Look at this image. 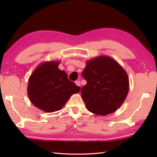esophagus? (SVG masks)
I'll return each mask as SVG.
<instances>
[{
	"mask_svg": "<svg viewBox=\"0 0 157 157\" xmlns=\"http://www.w3.org/2000/svg\"><path fill=\"white\" fill-rule=\"evenodd\" d=\"M75 84H76V86H81V82H79V81H75Z\"/></svg>",
	"mask_w": 157,
	"mask_h": 157,
	"instance_id": "esophagus-1",
	"label": "esophagus"
}]
</instances>
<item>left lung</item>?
<instances>
[{
  "label": "left lung",
  "instance_id": "8db88e82",
  "mask_svg": "<svg viewBox=\"0 0 157 157\" xmlns=\"http://www.w3.org/2000/svg\"><path fill=\"white\" fill-rule=\"evenodd\" d=\"M82 76L87 84L82 88V98L87 109L94 114L104 116L115 112L128 96V73L109 56L87 61Z\"/></svg>",
  "mask_w": 157,
  "mask_h": 157
}]
</instances>
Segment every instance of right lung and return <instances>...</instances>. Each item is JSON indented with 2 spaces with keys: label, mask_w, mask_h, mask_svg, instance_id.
I'll use <instances>...</instances> for the list:
<instances>
[{
  "label": "right lung",
  "mask_w": 157,
  "mask_h": 157,
  "mask_svg": "<svg viewBox=\"0 0 157 157\" xmlns=\"http://www.w3.org/2000/svg\"><path fill=\"white\" fill-rule=\"evenodd\" d=\"M59 61L40 63L29 78L28 94L31 102L46 113L61 110L73 94L80 91V87L67 78L65 71L58 67Z\"/></svg>",
  "instance_id": "right-lung-1"
}]
</instances>
